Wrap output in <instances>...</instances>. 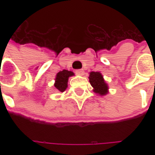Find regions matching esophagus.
I'll list each match as a JSON object with an SVG mask.
<instances>
[{
  "instance_id": "esophagus-1",
  "label": "esophagus",
  "mask_w": 155,
  "mask_h": 155,
  "mask_svg": "<svg viewBox=\"0 0 155 155\" xmlns=\"http://www.w3.org/2000/svg\"><path fill=\"white\" fill-rule=\"evenodd\" d=\"M84 73V71L82 70V69H81V70H76L75 71V74H78V75H83Z\"/></svg>"
}]
</instances>
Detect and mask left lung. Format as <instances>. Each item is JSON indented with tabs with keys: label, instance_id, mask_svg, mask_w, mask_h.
Returning a JSON list of instances; mask_svg holds the SVG:
<instances>
[{
	"label": "left lung",
	"instance_id": "left-lung-1",
	"mask_svg": "<svg viewBox=\"0 0 155 155\" xmlns=\"http://www.w3.org/2000/svg\"><path fill=\"white\" fill-rule=\"evenodd\" d=\"M89 80H90L91 86L94 88L93 91L94 93L102 95V96L108 94V89H109L108 84L105 83L103 75L100 72H97V71L91 72Z\"/></svg>",
	"mask_w": 155,
	"mask_h": 155
}]
</instances>
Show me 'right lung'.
<instances>
[{
	"label": "right lung",
	"mask_w": 155,
	"mask_h": 155,
	"mask_svg": "<svg viewBox=\"0 0 155 155\" xmlns=\"http://www.w3.org/2000/svg\"><path fill=\"white\" fill-rule=\"evenodd\" d=\"M74 73L72 71L63 70L62 71L58 72L55 77V82H54V87L60 92H64L68 86V80L69 77L73 76Z\"/></svg>",
	"instance_id": "right-lung-1"
}]
</instances>
